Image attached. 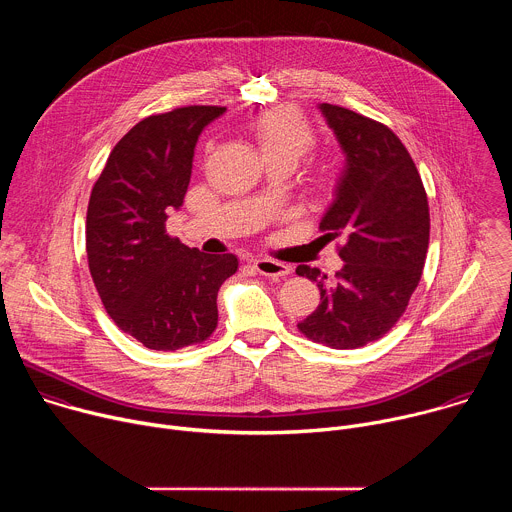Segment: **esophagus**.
<instances>
[{
  "mask_svg": "<svg viewBox=\"0 0 512 512\" xmlns=\"http://www.w3.org/2000/svg\"><path fill=\"white\" fill-rule=\"evenodd\" d=\"M253 267H255L261 275L273 277V279L285 277V275L289 273V267H287L285 263L273 261V259H255V261H253Z\"/></svg>",
  "mask_w": 512,
  "mask_h": 512,
  "instance_id": "34e87169",
  "label": "esophagus"
}]
</instances>
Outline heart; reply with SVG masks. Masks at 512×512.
Here are the masks:
<instances>
[{"instance_id":"heart-1","label":"heart","mask_w":512,"mask_h":512,"mask_svg":"<svg viewBox=\"0 0 512 512\" xmlns=\"http://www.w3.org/2000/svg\"><path fill=\"white\" fill-rule=\"evenodd\" d=\"M265 160L283 158L296 164L314 145V131L306 117L294 107H273L255 115L249 123ZM334 174L328 168H316L310 174V184L316 192L334 188Z\"/></svg>"}]
</instances>
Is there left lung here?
<instances>
[{
    "instance_id": "8db88e82",
    "label": "left lung",
    "mask_w": 512,
    "mask_h": 512,
    "mask_svg": "<svg viewBox=\"0 0 512 512\" xmlns=\"http://www.w3.org/2000/svg\"><path fill=\"white\" fill-rule=\"evenodd\" d=\"M328 127L346 154V170L320 231L342 237L344 267L334 281L310 265L296 273L316 281L320 306L298 330L346 350L383 338L407 310L429 245V204L401 139L383 123L322 103Z\"/></svg>"
}]
</instances>
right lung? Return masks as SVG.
<instances>
[{"mask_svg": "<svg viewBox=\"0 0 512 512\" xmlns=\"http://www.w3.org/2000/svg\"><path fill=\"white\" fill-rule=\"evenodd\" d=\"M227 107L190 105L133 125L113 148L87 208L91 277L111 320L152 350L210 338L233 253L206 255L166 231L190 184L200 131Z\"/></svg>", "mask_w": 512, "mask_h": 512, "instance_id": "right-lung-1", "label": "right lung"}]
</instances>
